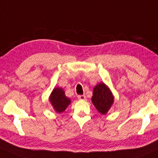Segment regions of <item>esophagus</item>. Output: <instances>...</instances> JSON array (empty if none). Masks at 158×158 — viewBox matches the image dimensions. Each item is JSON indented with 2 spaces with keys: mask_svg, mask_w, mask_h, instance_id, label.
Here are the masks:
<instances>
[{
  "mask_svg": "<svg viewBox=\"0 0 158 158\" xmlns=\"http://www.w3.org/2000/svg\"><path fill=\"white\" fill-rule=\"evenodd\" d=\"M77 97H78V98H79V100H81V101L86 99V96H85V95H79V96H78Z\"/></svg>",
  "mask_w": 158,
  "mask_h": 158,
  "instance_id": "esophagus-1",
  "label": "esophagus"
}]
</instances>
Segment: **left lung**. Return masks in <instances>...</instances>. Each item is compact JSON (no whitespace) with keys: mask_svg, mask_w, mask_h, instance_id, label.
<instances>
[{"mask_svg":"<svg viewBox=\"0 0 158 158\" xmlns=\"http://www.w3.org/2000/svg\"><path fill=\"white\" fill-rule=\"evenodd\" d=\"M114 98L109 87L104 82H100L94 87L91 100L96 110L102 115H105L113 106Z\"/></svg>","mask_w":158,"mask_h":158,"instance_id":"obj_1","label":"left lung"}]
</instances>
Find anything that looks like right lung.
Instances as JSON below:
<instances>
[{
	"label": "right lung",
	"instance_id": "right-lung-1",
	"mask_svg": "<svg viewBox=\"0 0 158 158\" xmlns=\"http://www.w3.org/2000/svg\"><path fill=\"white\" fill-rule=\"evenodd\" d=\"M48 100L55 112L57 113H63L71 103V100L65 96L63 89L59 87L53 89Z\"/></svg>",
	"mask_w": 158,
	"mask_h": 158
}]
</instances>
